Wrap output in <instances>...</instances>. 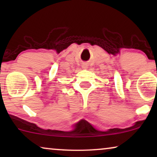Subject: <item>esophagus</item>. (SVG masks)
I'll return each instance as SVG.
<instances>
[{"label": "esophagus", "mask_w": 157, "mask_h": 157, "mask_svg": "<svg viewBox=\"0 0 157 157\" xmlns=\"http://www.w3.org/2000/svg\"><path fill=\"white\" fill-rule=\"evenodd\" d=\"M82 68H84V69H86L88 68V64L87 63H83L82 65Z\"/></svg>", "instance_id": "1"}]
</instances>
